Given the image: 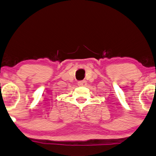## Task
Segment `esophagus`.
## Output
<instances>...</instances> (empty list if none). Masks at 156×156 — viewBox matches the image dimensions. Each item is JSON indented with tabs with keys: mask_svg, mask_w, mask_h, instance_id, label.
Here are the masks:
<instances>
[{
	"mask_svg": "<svg viewBox=\"0 0 156 156\" xmlns=\"http://www.w3.org/2000/svg\"><path fill=\"white\" fill-rule=\"evenodd\" d=\"M87 84V82L85 80H82V81L78 82V85L79 86H85Z\"/></svg>",
	"mask_w": 156,
	"mask_h": 156,
	"instance_id": "34e87169",
	"label": "esophagus"
}]
</instances>
